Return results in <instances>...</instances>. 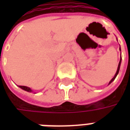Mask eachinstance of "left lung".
I'll list each match as a JSON object with an SVG mask.
<instances>
[{
	"label": "left lung",
	"mask_w": 130,
	"mask_h": 130,
	"mask_svg": "<svg viewBox=\"0 0 130 130\" xmlns=\"http://www.w3.org/2000/svg\"><path fill=\"white\" fill-rule=\"evenodd\" d=\"M119 49H120V51H121V49H120V48H119ZM121 60H122V57H121V54H120V62H119V63H118V69H117V71H116V74L114 75V76L112 78V79L109 82V85L110 84H111L112 82L114 81V79H116V77L117 76L118 74V72H119V70H120V64H121Z\"/></svg>",
	"instance_id": "1"
}]
</instances>
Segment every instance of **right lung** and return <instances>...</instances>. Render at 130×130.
<instances>
[{
    "instance_id": "1",
    "label": "right lung",
    "mask_w": 130,
    "mask_h": 130,
    "mask_svg": "<svg viewBox=\"0 0 130 130\" xmlns=\"http://www.w3.org/2000/svg\"><path fill=\"white\" fill-rule=\"evenodd\" d=\"M19 87L21 88V89H23L24 90H26V91H27V92H29V93H30V92H32V90L30 89V88L29 87H27V86H19Z\"/></svg>"
}]
</instances>
